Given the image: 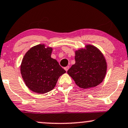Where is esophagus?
I'll use <instances>...</instances> for the list:
<instances>
[{"instance_id":"obj_1","label":"esophagus","mask_w":128,"mask_h":128,"mask_svg":"<svg viewBox=\"0 0 128 128\" xmlns=\"http://www.w3.org/2000/svg\"><path fill=\"white\" fill-rule=\"evenodd\" d=\"M69 68V66H66V67H64V70H65L66 71V72L68 71V70Z\"/></svg>"}]
</instances>
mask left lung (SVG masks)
Instances as JSON below:
<instances>
[{
  "label": "left lung",
  "instance_id": "obj_1",
  "mask_svg": "<svg viewBox=\"0 0 128 128\" xmlns=\"http://www.w3.org/2000/svg\"><path fill=\"white\" fill-rule=\"evenodd\" d=\"M75 64L68 70L77 86L90 88L98 86L104 78L107 70L105 58L93 46L75 52Z\"/></svg>",
  "mask_w": 128,
  "mask_h": 128
}]
</instances>
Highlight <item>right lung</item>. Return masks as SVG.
Masks as SVG:
<instances>
[{"label":"right lung","instance_id":"add662e5","mask_svg":"<svg viewBox=\"0 0 128 128\" xmlns=\"http://www.w3.org/2000/svg\"><path fill=\"white\" fill-rule=\"evenodd\" d=\"M52 48L44 44L32 47L26 52L20 65V73L29 89L38 94L49 92L59 76L66 72L56 60L51 58Z\"/></svg>","mask_w":128,"mask_h":128}]
</instances>
